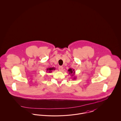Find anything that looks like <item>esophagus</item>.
I'll list each match as a JSON object with an SVG mask.
<instances>
[{
	"label": "esophagus",
	"mask_w": 121,
	"mask_h": 121,
	"mask_svg": "<svg viewBox=\"0 0 121 121\" xmlns=\"http://www.w3.org/2000/svg\"><path fill=\"white\" fill-rule=\"evenodd\" d=\"M58 69H59V71H62L63 70V67H62V66H59L58 67Z\"/></svg>",
	"instance_id": "esophagus-1"
}]
</instances>
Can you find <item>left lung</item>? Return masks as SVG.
<instances>
[{"instance_id": "obj_1", "label": "left lung", "mask_w": 121, "mask_h": 121, "mask_svg": "<svg viewBox=\"0 0 121 121\" xmlns=\"http://www.w3.org/2000/svg\"><path fill=\"white\" fill-rule=\"evenodd\" d=\"M68 72H69V73L72 77L73 80L76 79L77 78H76V76H75V71H74V69H72L70 68L68 70Z\"/></svg>"}]
</instances>
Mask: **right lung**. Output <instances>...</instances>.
I'll return each mask as SVG.
<instances>
[{"label":"right lung","mask_w":121,"mask_h":121,"mask_svg":"<svg viewBox=\"0 0 121 121\" xmlns=\"http://www.w3.org/2000/svg\"><path fill=\"white\" fill-rule=\"evenodd\" d=\"M55 70V68L54 67H52V68H48V69H47V71L46 72L47 73H52V70Z\"/></svg>","instance_id":"obj_1"}]
</instances>
